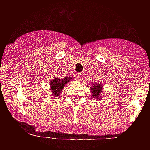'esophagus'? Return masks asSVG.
<instances>
[{
    "instance_id": "1",
    "label": "esophagus",
    "mask_w": 150,
    "mask_h": 150,
    "mask_svg": "<svg viewBox=\"0 0 150 150\" xmlns=\"http://www.w3.org/2000/svg\"><path fill=\"white\" fill-rule=\"evenodd\" d=\"M76 78L79 79H82V78H83V74L82 73H76Z\"/></svg>"
}]
</instances>
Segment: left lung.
I'll list each match as a JSON object with an SVG mask.
<instances>
[{
  "mask_svg": "<svg viewBox=\"0 0 150 150\" xmlns=\"http://www.w3.org/2000/svg\"><path fill=\"white\" fill-rule=\"evenodd\" d=\"M102 87H103V85H101L100 83H95V82H93V83L91 84V86L90 87V89L91 90V95L92 97H95V98H98L97 99H100V95H101V91H102Z\"/></svg>",
  "mask_w": 150,
  "mask_h": 150,
  "instance_id": "1",
  "label": "left lung"
}]
</instances>
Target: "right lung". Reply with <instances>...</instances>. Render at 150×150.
Segmentation results:
<instances>
[{"mask_svg": "<svg viewBox=\"0 0 150 150\" xmlns=\"http://www.w3.org/2000/svg\"><path fill=\"white\" fill-rule=\"evenodd\" d=\"M71 80H72V77H55L53 79H52V81L50 82V87H51L50 89L52 90V94L53 95V96H59L64 86L67 84V83Z\"/></svg>", "mask_w": 150, "mask_h": 150, "instance_id": "1", "label": "right lung"}]
</instances>
